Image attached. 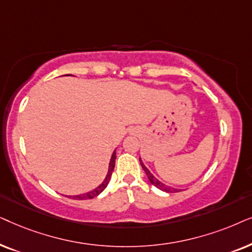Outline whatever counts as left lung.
<instances>
[{
  "label": "left lung",
  "instance_id": "obj_1",
  "mask_svg": "<svg viewBox=\"0 0 252 252\" xmlns=\"http://www.w3.org/2000/svg\"><path fill=\"white\" fill-rule=\"evenodd\" d=\"M139 161H140V165H142V168L144 169V172L146 173V175H147V179L150 180V182L153 184L154 187L156 188H158V189H160V190H162V191H165V192H177V189H174V188H172V187H168V186H165V184L163 183H161L160 181H158L156 177H154L153 175H152V173L150 172L149 169L146 168L145 166H144V163H143V161L140 160V158H139Z\"/></svg>",
  "mask_w": 252,
  "mask_h": 252
}]
</instances>
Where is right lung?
I'll return each instance as SVG.
<instances>
[{
	"label": "right lung",
	"instance_id": "add662e5",
	"mask_svg": "<svg viewBox=\"0 0 252 252\" xmlns=\"http://www.w3.org/2000/svg\"><path fill=\"white\" fill-rule=\"evenodd\" d=\"M115 159H116V153L114 152L112 158H110V162H109V168H108V173H107V176L103 182L100 184L98 188H95L94 190L90 191V192L87 193H84V194H78V196H71L72 199H78V200H83V199H91V198H94V197L98 196L99 193H101L103 190H105V188L107 187V184L109 183V180H110V176H112V173L114 170V167H115Z\"/></svg>",
	"mask_w": 252,
	"mask_h": 252
}]
</instances>
